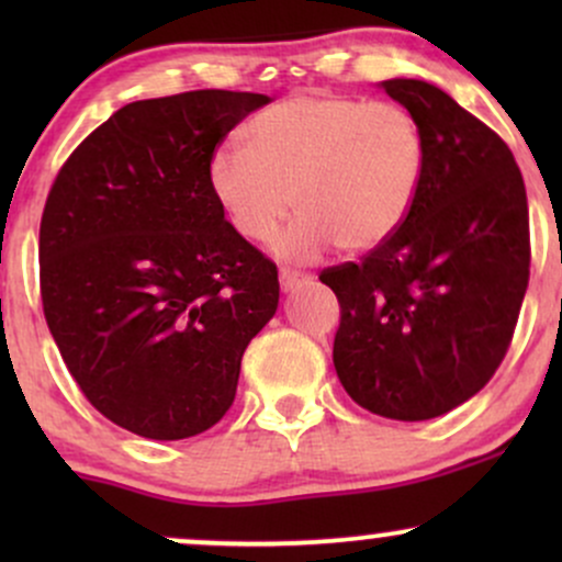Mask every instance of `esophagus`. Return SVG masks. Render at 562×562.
<instances>
[{"instance_id": "obj_1", "label": "esophagus", "mask_w": 562, "mask_h": 562, "mask_svg": "<svg viewBox=\"0 0 562 562\" xmlns=\"http://www.w3.org/2000/svg\"><path fill=\"white\" fill-rule=\"evenodd\" d=\"M308 274L295 272V269H280V285L282 290H299L301 285H306Z\"/></svg>"}]
</instances>
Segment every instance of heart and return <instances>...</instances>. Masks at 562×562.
I'll use <instances>...</instances> for the list:
<instances>
[{
	"instance_id": "1",
	"label": "heart",
	"mask_w": 562,
	"mask_h": 562,
	"mask_svg": "<svg viewBox=\"0 0 562 562\" xmlns=\"http://www.w3.org/2000/svg\"><path fill=\"white\" fill-rule=\"evenodd\" d=\"M248 145L211 153L209 187L237 235L267 243L290 205L301 214L277 254L314 261L340 243L359 254L404 224L425 173V134L404 105L346 94H293L261 111Z\"/></svg>"
}]
</instances>
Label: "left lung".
Masks as SVG:
<instances>
[{"mask_svg": "<svg viewBox=\"0 0 562 562\" xmlns=\"http://www.w3.org/2000/svg\"><path fill=\"white\" fill-rule=\"evenodd\" d=\"M380 87L423 126L420 192L389 240L319 280L340 303L333 362L348 396L415 423L468 402L505 359L531 267L528 203L505 139L447 92Z\"/></svg>", "mask_w": 562, "mask_h": 562, "instance_id": "8db88e82", "label": "left lung"}]
</instances>
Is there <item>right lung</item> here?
Returning a JSON list of instances; mask_svg holds the SVG:
<instances>
[{
	"label": "right lung",
	"instance_id": "1",
	"mask_svg": "<svg viewBox=\"0 0 562 562\" xmlns=\"http://www.w3.org/2000/svg\"><path fill=\"white\" fill-rule=\"evenodd\" d=\"M267 102L227 89L128 102L70 153L44 203V319L89 404L142 438L222 420L245 346L277 312V267L209 187L211 153Z\"/></svg>",
	"mask_w": 562,
	"mask_h": 562
}]
</instances>
